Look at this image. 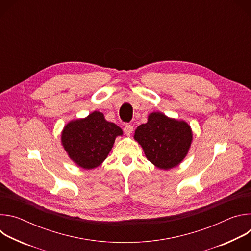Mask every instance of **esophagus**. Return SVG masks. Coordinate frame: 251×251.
I'll return each mask as SVG.
<instances>
[{"instance_id":"esophagus-1","label":"esophagus","mask_w":251,"mask_h":251,"mask_svg":"<svg viewBox=\"0 0 251 251\" xmlns=\"http://www.w3.org/2000/svg\"><path fill=\"white\" fill-rule=\"evenodd\" d=\"M133 132V126L131 124H126L124 126V133L126 135H130Z\"/></svg>"}]
</instances>
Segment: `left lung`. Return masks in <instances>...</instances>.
<instances>
[{
  "label": "left lung",
  "instance_id": "left-lung-1",
  "mask_svg": "<svg viewBox=\"0 0 251 251\" xmlns=\"http://www.w3.org/2000/svg\"><path fill=\"white\" fill-rule=\"evenodd\" d=\"M134 139L142 146L147 159L157 168L169 170L176 167L187 156L193 132L183 121L153 112L148 121L137 127Z\"/></svg>",
  "mask_w": 251,
  "mask_h": 251
}]
</instances>
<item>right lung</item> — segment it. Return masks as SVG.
I'll return each instance as SVG.
<instances>
[{
    "mask_svg": "<svg viewBox=\"0 0 251 251\" xmlns=\"http://www.w3.org/2000/svg\"><path fill=\"white\" fill-rule=\"evenodd\" d=\"M123 131L106 121L103 113L94 111L83 119L67 123L61 133V143L69 158L78 167L91 170L108 156L115 139Z\"/></svg>",
    "mask_w": 251,
    "mask_h": 251,
    "instance_id": "1",
    "label": "right lung"
}]
</instances>
